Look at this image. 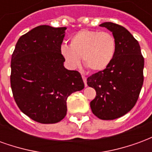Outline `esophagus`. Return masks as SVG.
Returning <instances> with one entry per match:
<instances>
[{"label": "esophagus", "instance_id": "esophagus-1", "mask_svg": "<svg viewBox=\"0 0 152 152\" xmlns=\"http://www.w3.org/2000/svg\"><path fill=\"white\" fill-rule=\"evenodd\" d=\"M82 79L84 80V83H85V86H87V78H86L85 76H82Z\"/></svg>", "mask_w": 152, "mask_h": 152}]
</instances>
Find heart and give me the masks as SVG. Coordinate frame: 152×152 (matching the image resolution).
Masks as SVG:
<instances>
[{
  "label": "heart",
  "instance_id": "1",
  "mask_svg": "<svg viewBox=\"0 0 152 152\" xmlns=\"http://www.w3.org/2000/svg\"><path fill=\"white\" fill-rule=\"evenodd\" d=\"M60 52L71 68L83 64L92 72L106 69L113 59L115 40L109 32L84 29L71 38L70 45H63Z\"/></svg>",
  "mask_w": 152,
  "mask_h": 152
}]
</instances>
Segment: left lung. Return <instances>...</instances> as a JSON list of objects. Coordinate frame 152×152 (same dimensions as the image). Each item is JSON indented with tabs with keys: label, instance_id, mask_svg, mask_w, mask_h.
Masks as SVG:
<instances>
[{
	"label": "left lung",
	"instance_id": "obj_1",
	"mask_svg": "<svg viewBox=\"0 0 152 152\" xmlns=\"http://www.w3.org/2000/svg\"><path fill=\"white\" fill-rule=\"evenodd\" d=\"M100 27L112 32L115 52L106 69L88 77L87 85L96 91L90 102L92 112L108 121L124 115L136 104L143 84L144 58L138 41L126 28L110 22Z\"/></svg>",
	"mask_w": 152,
	"mask_h": 152
}]
</instances>
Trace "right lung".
<instances>
[{
    "label": "right lung",
    "instance_id": "obj_1",
    "mask_svg": "<svg viewBox=\"0 0 152 152\" xmlns=\"http://www.w3.org/2000/svg\"><path fill=\"white\" fill-rule=\"evenodd\" d=\"M66 29L38 26L18 39L12 54L10 86L15 102L41 124L62 121L68 96L85 87L80 72L63 66L60 48Z\"/></svg>",
    "mask_w": 152,
    "mask_h": 152
}]
</instances>
